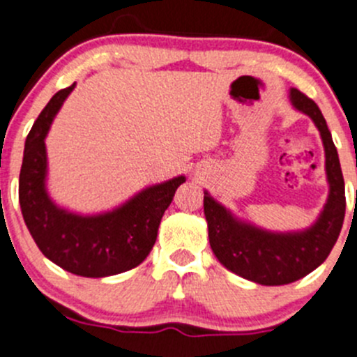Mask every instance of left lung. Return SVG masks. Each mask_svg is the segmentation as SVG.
<instances>
[{
	"mask_svg": "<svg viewBox=\"0 0 357 357\" xmlns=\"http://www.w3.org/2000/svg\"><path fill=\"white\" fill-rule=\"evenodd\" d=\"M291 102L314 119L326 151L329 199L319 220L303 232L273 234L236 220L204 192L209 245L222 264L236 275L261 285H285L303 278L328 259L345 216V183L338 153L321 109L299 89H291Z\"/></svg>",
	"mask_w": 357,
	"mask_h": 357,
	"instance_id": "obj_1",
	"label": "left lung"
}]
</instances>
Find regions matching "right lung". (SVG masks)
Here are the masks:
<instances>
[{"mask_svg": "<svg viewBox=\"0 0 357 357\" xmlns=\"http://www.w3.org/2000/svg\"><path fill=\"white\" fill-rule=\"evenodd\" d=\"M61 89L36 118L24 144L19 202L26 227L49 261L86 278L118 275L141 264L151 252L158 225L185 176L149 186L121 208L81 216L58 208L45 192V135L56 112L73 89Z\"/></svg>", "mask_w": 357, "mask_h": 357, "instance_id": "add662e5", "label": "right lung"}]
</instances>
